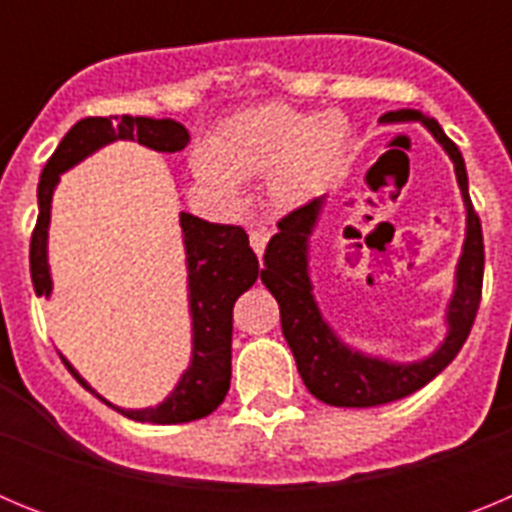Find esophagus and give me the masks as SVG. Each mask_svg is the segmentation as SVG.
<instances>
[{
  "mask_svg": "<svg viewBox=\"0 0 512 512\" xmlns=\"http://www.w3.org/2000/svg\"><path fill=\"white\" fill-rule=\"evenodd\" d=\"M248 238H251V248L256 253H264V248H266V243H269V230H264V228H256V230H251V233H248Z\"/></svg>",
  "mask_w": 512,
  "mask_h": 512,
  "instance_id": "34e87169",
  "label": "esophagus"
}]
</instances>
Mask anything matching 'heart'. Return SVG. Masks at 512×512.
<instances>
[{"label":"heart","mask_w":512,"mask_h":512,"mask_svg":"<svg viewBox=\"0 0 512 512\" xmlns=\"http://www.w3.org/2000/svg\"><path fill=\"white\" fill-rule=\"evenodd\" d=\"M348 143L351 125L343 112L310 115L282 102H264L230 115L212 140H197L189 169L228 207L241 202L243 182L264 179L266 200L289 212L315 200L336 179Z\"/></svg>","instance_id":"b5f03b06"}]
</instances>
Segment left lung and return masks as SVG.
Listing matches in <instances>:
<instances>
[{
  "label": "left lung",
  "mask_w": 512,
  "mask_h": 512,
  "mask_svg": "<svg viewBox=\"0 0 512 512\" xmlns=\"http://www.w3.org/2000/svg\"><path fill=\"white\" fill-rule=\"evenodd\" d=\"M384 125L395 122H420L428 133L449 153L467 210V233L461 246L459 264L454 274V295L446 305V336L433 354L418 361H392L372 356L341 341L336 330L323 318L310 279V235L315 233L323 212L325 197L289 212L279 220L264 253L261 282L277 297L282 312V333L297 361V372L312 395L325 405L336 408H374L413 395L431 382L454 361L469 330L474 325L479 297H482V274H485V243L482 225L469 200L467 166L454 140L443 133L433 117L420 110H395L379 117Z\"/></svg>",
  "instance_id": "1"
}]
</instances>
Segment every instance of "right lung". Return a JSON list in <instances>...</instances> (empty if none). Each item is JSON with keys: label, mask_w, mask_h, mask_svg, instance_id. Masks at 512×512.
Listing matches in <instances>:
<instances>
[{"label": "right lung", "mask_w": 512, "mask_h": 512, "mask_svg": "<svg viewBox=\"0 0 512 512\" xmlns=\"http://www.w3.org/2000/svg\"><path fill=\"white\" fill-rule=\"evenodd\" d=\"M115 140H138L140 146L161 153H176L187 148L189 133L182 122L153 120V117H84L63 135L53 156L48 158L38 184V223L30 241V274L38 297H51L53 279L48 266V228H51V202L63 171L74 169L84 158L110 146ZM184 253H187L189 315H192V359L176 387L156 408L125 410L112 408L140 423H189L217 410L230 387V341H233V305L251 287L264 269L253 248L248 246L246 230L238 225L207 223L202 217L182 212ZM81 387L89 382L76 372L71 361L61 356ZM97 395V392H94ZM99 397V395H97Z\"/></svg>", "instance_id": "right-lung-1"}]
</instances>
